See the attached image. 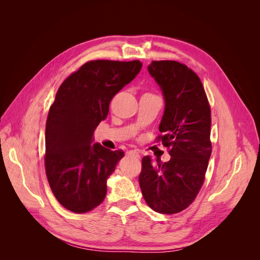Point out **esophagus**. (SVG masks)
<instances>
[{
    "mask_svg": "<svg viewBox=\"0 0 260 260\" xmlns=\"http://www.w3.org/2000/svg\"><path fill=\"white\" fill-rule=\"evenodd\" d=\"M129 154H130V155H132V156L137 157V158H140V157H141L140 153H139L138 151H136V149H131V151H129Z\"/></svg>",
    "mask_w": 260,
    "mask_h": 260,
    "instance_id": "esophagus-1",
    "label": "esophagus"
}]
</instances>
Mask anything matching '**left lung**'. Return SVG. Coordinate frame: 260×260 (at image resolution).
Returning <instances> with one entry per match:
<instances>
[{
	"mask_svg": "<svg viewBox=\"0 0 260 260\" xmlns=\"http://www.w3.org/2000/svg\"><path fill=\"white\" fill-rule=\"evenodd\" d=\"M147 70L159 85L165 112L158 137L171 158L143 157L139 183L147 205L172 215L188 207L205 179L211 154L210 107L199 76L176 60H153Z\"/></svg>",
	"mask_w": 260,
	"mask_h": 260,
	"instance_id": "left-lung-1",
	"label": "left lung"
}]
</instances>
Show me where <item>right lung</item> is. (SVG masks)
<instances>
[{
  "label": "right lung",
  "instance_id": "obj_1",
  "mask_svg": "<svg viewBox=\"0 0 260 260\" xmlns=\"http://www.w3.org/2000/svg\"><path fill=\"white\" fill-rule=\"evenodd\" d=\"M141 68L140 60H91L60 84L46 120L44 161L51 190L66 209L82 214L104 201L107 179L124 154L92 144L93 133Z\"/></svg>",
  "mask_w": 260,
  "mask_h": 260
}]
</instances>
